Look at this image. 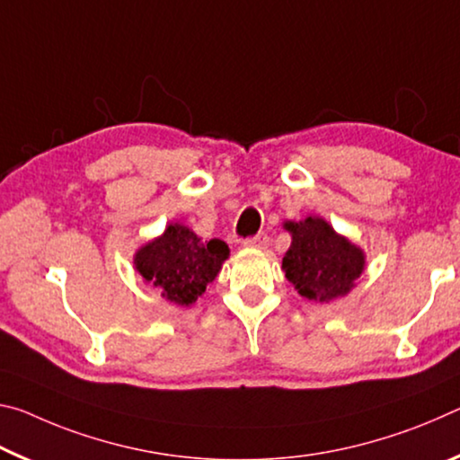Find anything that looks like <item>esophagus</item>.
Masks as SVG:
<instances>
[{"label":"esophagus","mask_w":460,"mask_h":460,"mask_svg":"<svg viewBox=\"0 0 460 460\" xmlns=\"http://www.w3.org/2000/svg\"><path fill=\"white\" fill-rule=\"evenodd\" d=\"M243 244H244V246H248V248H267V244H269V236L265 234V232H261V234H257V236L246 238Z\"/></svg>","instance_id":"obj_1"}]
</instances>
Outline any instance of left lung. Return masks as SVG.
Returning <instances> with one entry per match:
<instances>
[{
  "label": "left lung",
  "instance_id": "left-lung-1",
  "mask_svg": "<svg viewBox=\"0 0 460 460\" xmlns=\"http://www.w3.org/2000/svg\"><path fill=\"white\" fill-rule=\"evenodd\" d=\"M291 246L283 257L288 281L301 297L328 304L344 297L365 270V252L322 217L285 222Z\"/></svg>",
  "mask_w": 460,
  "mask_h": 460
}]
</instances>
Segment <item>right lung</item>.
I'll list each match as a JSON object with an SVG mask.
<instances>
[{
    "label": "right lung",
    "mask_w": 460,
    "mask_h": 460,
    "mask_svg": "<svg viewBox=\"0 0 460 460\" xmlns=\"http://www.w3.org/2000/svg\"><path fill=\"white\" fill-rule=\"evenodd\" d=\"M230 248L220 238L203 240L183 224H169L153 243L138 248L134 265L146 283L177 305H191L220 273Z\"/></svg>",
    "instance_id": "1"
}]
</instances>
